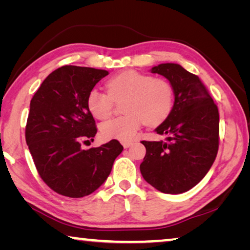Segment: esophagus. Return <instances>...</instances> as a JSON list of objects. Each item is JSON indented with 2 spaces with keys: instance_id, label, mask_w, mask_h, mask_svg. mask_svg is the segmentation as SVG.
Here are the masks:
<instances>
[{
  "instance_id": "1",
  "label": "esophagus",
  "mask_w": 250,
  "mask_h": 250,
  "mask_svg": "<svg viewBox=\"0 0 250 250\" xmlns=\"http://www.w3.org/2000/svg\"><path fill=\"white\" fill-rule=\"evenodd\" d=\"M122 146H124V147H125V149H128V147L129 146H132V142H122Z\"/></svg>"
}]
</instances>
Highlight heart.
Segmentation results:
<instances>
[{
	"instance_id": "b5f03b06",
	"label": "heart",
	"mask_w": 250,
	"mask_h": 250,
	"mask_svg": "<svg viewBox=\"0 0 250 250\" xmlns=\"http://www.w3.org/2000/svg\"><path fill=\"white\" fill-rule=\"evenodd\" d=\"M108 92L92 88L87 95V108L96 119L104 120L111 115L113 101L125 99V113L103 122L100 132L105 139L122 142L133 140L142 124L159 125L170 117L174 107V90L167 80L153 76L125 70L107 82Z\"/></svg>"
}]
</instances>
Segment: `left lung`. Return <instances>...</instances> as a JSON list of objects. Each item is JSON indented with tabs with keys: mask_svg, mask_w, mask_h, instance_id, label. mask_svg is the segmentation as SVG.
<instances>
[{
	"mask_svg": "<svg viewBox=\"0 0 250 250\" xmlns=\"http://www.w3.org/2000/svg\"><path fill=\"white\" fill-rule=\"evenodd\" d=\"M151 73L170 82L174 107L155 132L163 141H142L146 149L140 171L147 183L167 194L184 193L200 183L218 151L219 115L208 90L196 75L179 64H160Z\"/></svg>",
	"mask_w": 250,
	"mask_h": 250,
	"instance_id": "1",
	"label": "left lung"
}]
</instances>
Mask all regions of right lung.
<instances>
[{"instance_id": "obj_1", "label": "right lung", "mask_w": 250, "mask_h": 250, "mask_svg": "<svg viewBox=\"0 0 250 250\" xmlns=\"http://www.w3.org/2000/svg\"><path fill=\"white\" fill-rule=\"evenodd\" d=\"M108 74L62 66L46 77L31 100L26 143L42 180L61 195L78 198L95 192L124 150L117 140L89 150L80 143L94 141L97 128L87 95Z\"/></svg>"}]
</instances>
